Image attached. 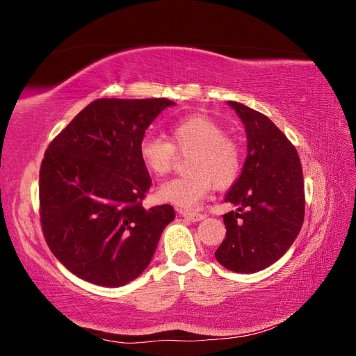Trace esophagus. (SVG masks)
I'll use <instances>...</instances> for the list:
<instances>
[{
    "instance_id": "obj_1",
    "label": "esophagus",
    "mask_w": 356,
    "mask_h": 356,
    "mask_svg": "<svg viewBox=\"0 0 356 356\" xmlns=\"http://www.w3.org/2000/svg\"><path fill=\"white\" fill-rule=\"evenodd\" d=\"M178 212H179V215H181V217H184V218H187V220H190V221H193V222H196V221H200V220H203V218H204V215H203V213H199V212H191V211H182V209H179Z\"/></svg>"
}]
</instances>
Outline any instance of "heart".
<instances>
[{
  "instance_id": "1",
  "label": "heart",
  "mask_w": 356,
  "mask_h": 356,
  "mask_svg": "<svg viewBox=\"0 0 356 356\" xmlns=\"http://www.w3.org/2000/svg\"><path fill=\"white\" fill-rule=\"evenodd\" d=\"M170 143L160 136H145L139 143V159L156 178L168 175L174 168L177 153L188 154V174L159 187L160 200L181 208H195L215 184L232 186L242 169V148L212 117L193 114L169 127Z\"/></svg>"
}]
</instances>
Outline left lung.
I'll return each instance as SVG.
<instances>
[{"instance_id":"1","label":"left lung","mask_w":356,"mask_h":356,"mask_svg":"<svg viewBox=\"0 0 356 356\" xmlns=\"http://www.w3.org/2000/svg\"><path fill=\"white\" fill-rule=\"evenodd\" d=\"M245 124L248 156L225 195L238 211L222 215L225 239L218 263L238 273L260 272L293 245L305 220V179L296 147L270 118L229 101Z\"/></svg>"}]
</instances>
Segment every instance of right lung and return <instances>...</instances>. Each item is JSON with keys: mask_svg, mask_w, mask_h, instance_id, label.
Returning <instances> with one entry per match:
<instances>
[{"mask_svg": "<svg viewBox=\"0 0 356 356\" xmlns=\"http://www.w3.org/2000/svg\"><path fill=\"white\" fill-rule=\"evenodd\" d=\"M166 98L96 99L49 144L40 168L44 239L71 273L122 286L152 261L170 204L145 209L152 178L139 159L147 127Z\"/></svg>", "mask_w": 356, "mask_h": 356, "instance_id": "right-lung-1", "label": "right lung"}]
</instances>
